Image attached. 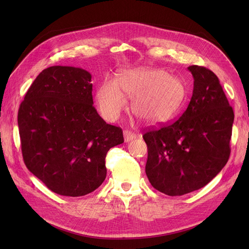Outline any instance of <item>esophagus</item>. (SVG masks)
<instances>
[{
	"label": "esophagus",
	"instance_id": "1",
	"mask_svg": "<svg viewBox=\"0 0 249 249\" xmlns=\"http://www.w3.org/2000/svg\"><path fill=\"white\" fill-rule=\"evenodd\" d=\"M124 141H125V142H129V141H131V140L136 138L137 135L132 133V132L129 131V130H125V131H124Z\"/></svg>",
	"mask_w": 249,
	"mask_h": 249
}]
</instances>
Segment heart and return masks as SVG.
Wrapping results in <instances>:
<instances>
[{
  "label": "heart",
  "mask_w": 249,
  "mask_h": 249,
  "mask_svg": "<svg viewBox=\"0 0 249 249\" xmlns=\"http://www.w3.org/2000/svg\"><path fill=\"white\" fill-rule=\"evenodd\" d=\"M125 96L133 99L134 114L146 124L161 123L173 116L185 101V88L178 78L153 69L125 70L117 81L106 79L96 91L102 115L115 120L126 108Z\"/></svg>",
  "instance_id": "heart-1"
}]
</instances>
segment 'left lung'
I'll list each match as a JSON object with an SVG mask.
<instances>
[{"label": "left lung", "mask_w": 249, "mask_h": 249, "mask_svg": "<svg viewBox=\"0 0 249 249\" xmlns=\"http://www.w3.org/2000/svg\"><path fill=\"white\" fill-rule=\"evenodd\" d=\"M194 79L186 111L175 123L144 135L145 172L152 186L169 196L198 190L227 164L233 111L216 74L203 66L188 67Z\"/></svg>", "instance_id": "obj_1"}]
</instances>
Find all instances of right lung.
<instances>
[{"instance_id": "1", "label": "right lung", "mask_w": 249, "mask_h": 249, "mask_svg": "<svg viewBox=\"0 0 249 249\" xmlns=\"http://www.w3.org/2000/svg\"><path fill=\"white\" fill-rule=\"evenodd\" d=\"M91 74L73 66H51L30 86L18 124L27 168L50 190L83 196L106 178L108 150L124 143L120 127L93 107Z\"/></svg>"}]
</instances>
